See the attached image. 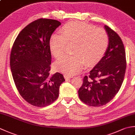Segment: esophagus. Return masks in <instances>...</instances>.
I'll use <instances>...</instances> for the list:
<instances>
[{
  "mask_svg": "<svg viewBox=\"0 0 135 135\" xmlns=\"http://www.w3.org/2000/svg\"><path fill=\"white\" fill-rule=\"evenodd\" d=\"M64 77L65 78V79H70L71 78H73V76L68 75V74H65L64 75Z\"/></svg>",
  "mask_w": 135,
  "mask_h": 135,
  "instance_id": "obj_1",
  "label": "esophagus"
}]
</instances>
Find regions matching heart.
I'll return each instance as SVG.
<instances>
[{
	"instance_id": "1",
	"label": "heart",
	"mask_w": 135,
	"mask_h": 135,
	"mask_svg": "<svg viewBox=\"0 0 135 135\" xmlns=\"http://www.w3.org/2000/svg\"><path fill=\"white\" fill-rule=\"evenodd\" d=\"M68 44H75L73 56H64L54 64L56 70L68 75L81 71L86 65L95 64L102 59L107 50L109 36L103 28L83 22H70L62 28L61 33L51 36L50 50L56 58L64 53Z\"/></svg>"
}]
</instances>
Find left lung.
I'll return each mask as SVG.
<instances>
[{
  "instance_id": "1",
  "label": "left lung",
  "mask_w": 135,
  "mask_h": 135,
  "mask_svg": "<svg viewBox=\"0 0 135 135\" xmlns=\"http://www.w3.org/2000/svg\"><path fill=\"white\" fill-rule=\"evenodd\" d=\"M107 50L100 61L85 76L78 90L80 100L93 107L105 105L118 92L124 81L127 61L124 45L119 36L107 25Z\"/></svg>"
}]
</instances>
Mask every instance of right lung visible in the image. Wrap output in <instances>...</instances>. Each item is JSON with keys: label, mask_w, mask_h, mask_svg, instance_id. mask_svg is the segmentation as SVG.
Masks as SVG:
<instances>
[{"label": "right lung", "mask_w": 135, "mask_h": 135, "mask_svg": "<svg viewBox=\"0 0 135 135\" xmlns=\"http://www.w3.org/2000/svg\"><path fill=\"white\" fill-rule=\"evenodd\" d=\"M61 25L57 20L39 18L27 25L11 49L10 65L16 86L25 101L36 107L51 104L58 98L61 74H50L51 34Z\"/></svg>", "instance_id": "add662e5"}]
</instances>
